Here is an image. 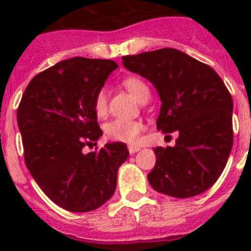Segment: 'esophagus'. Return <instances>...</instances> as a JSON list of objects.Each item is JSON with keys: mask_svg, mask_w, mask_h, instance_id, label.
<instances>
[{"mask_svg": "<svg viewBox=\"0 0 251 251\" xmlns=\"http://www.w3.org/2000/svg\"><path fill=\"white\" fill-rule=\"evenodd\" d=\"M139 150H141V147H139V146H129V152L130 153L138 152Z\"/></svg>", "mask_w": 251, "mask_h": 251, "instance_id": "obj_1", "label": "esophagus"}]
</instances>
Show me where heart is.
Segmentation results:
<instances>
[{
    "label": "heart",
    "instance_id": "obj_1",
    "mask_svg": "<svg viewBox=\"0 0 251 251\" xmlns=\"http://www.w3.org/2000/svg\"><path fill=\"white\" fill-rule=\"evenodd\" d=\"M122 84L138 101H143L150 96L147 84L135 76H127L122 80ZM94 110L98 117H105L108 113V94L105 90H100L94 99ZM145 130L143 122L138 120H124L116 118L104 126V133L110 141L122 142L127 145H137L141 138L142 131Z\"/></svg>",
    "mask_w": 251,
    "mask_h": 251
}]
</instances>
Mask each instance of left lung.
Segmentation results:
<instances>
[{"label": "left lung", "mask_w": 251, "mask_h": 251, "mask_svg": "<svg viewBox=\"0 0 251 251\" xmlns=\"http://www.w3.org/2000/svg\"><path fill=\"white\" fill-rule=\"evenodd\" d=\"M122 62L159 92L157 130L178 131L175 147L153 150L150 185L175 198L202 194L218 181L233 146L228 88L211 66L173 48L124 56Z\"/></svg>", "instance_id": "1"}]
</instances>
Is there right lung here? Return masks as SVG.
I'll use <instances>...</instances> for the list:
<instances>
[{"instance_id":"1","label":"right lung","mask_w":251,"mask_h":251,"mask_svg":"<svg viewBox=\"0 0 251 251\" xmlns=\"http://www.w3.org/2000/svg\"><path fill=\"white\" fill-rule=\"evenodd\" d=\"M118 65L74 57L39 73L17 112L25 161L33 179L57 206L88 212L113 195L117 171L127 159L125 143L83 152L102 134L94 99Z\"/></svg>"}]
</instances>
